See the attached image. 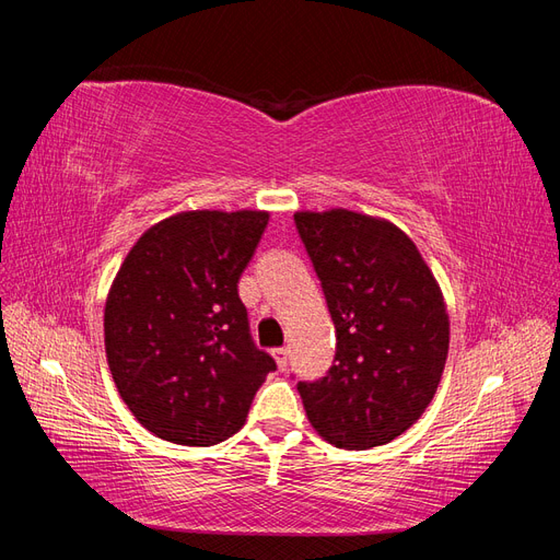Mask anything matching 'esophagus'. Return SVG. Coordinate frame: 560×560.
<instances>
[{"label":"esophagus","mask_w":560,"mask_h":560,"mask_svg":"<svg viewBox=\"0 0 560 560\" xmlns=\"http://www.w3.org/2000/svg\"><path fill=\"white\" fill-rule=\"evenodd\" d=\"M273 358H276L278 369L284 371V369H287V360H290V350H287V348H276V350H273Z\"/></svg>","instance_id":"34e87169"}]
</instances>
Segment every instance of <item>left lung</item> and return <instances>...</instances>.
Instances as JSON below:
<instances>
[{
  "mask_svg": "<svg viewBox=\"0 0 560 560\" xmlns=\"http://www.w3.org/2000/svg\"><path fill=\"white\" fill-rule=\"evenodd\" d=\"M294 222L336 327L325 378L299 383L325 442L364 451L389 444L425 413L448 354L442 287L413 241L381 217L331 208Z\"/></svg>",
  "mask_w": 560,
  "mask_h": 560,
  "instance_id": "1",
  "label": "left lung"
}]
</instances>
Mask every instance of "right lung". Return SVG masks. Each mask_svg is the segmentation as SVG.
Instances as JSON below:
<instances>
[{"instance_id":"right-lung-1","label":"right lung","mask_w":560,"mask_h":560,"mask_svg":"<svg viewBox=\"0 0 560 560\" xmlns=\"http://www.w3.org/2000/svg\"><path fill=\"white\" fill-rule=\"evenodd\" d=\"M266 210H189L147 229L105 303L118 395L142 428L179 446L238 432L276 362L249 338L238 280Z\"/></svg>"}]
</instances>
